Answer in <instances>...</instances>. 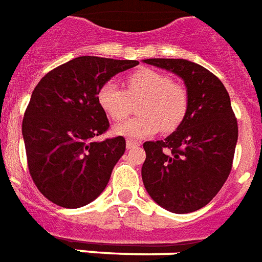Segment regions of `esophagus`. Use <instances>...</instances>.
<instances>
[{
  "label": "esophagus",
  "instance_id": "1",
  "mask_svg": "<svg viewBox=\"0 0 262 262\" xmlns=\"http://www.w3.org/2000/svg\"><path fill=\"white\" fill-rule=\"evenodd\" d=\"M137 146H139V143H137V141H133V140L126 141V147H127L129 150H130V148H135V147Z\"/></svg>",
  "mask_w": 262,
  "mask_h": 262
}]
</instances>
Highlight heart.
Wrapping results in <instances>:
<instances>
[{"instance_id": "heart-1", "label": "heart", "mask_w": 262, "mask_h": 262, "mask_svg": "<svg viewBox=\"0 0 262 262\" xmlns=\"http://www.w3.org/2000/svg\"><path fill=\"white\" fill-rule=\"evenodd\" d=\"M125 90L108 82L100 87L97 101L101 110L114 121H122L137 104L140 114L133 119L119 123L114 133L127 139H146L162 129L173 132L185 121L189 108V94L185 87L170 80L165 73L140 69L125 79Z\"/></svg>"}]
</instances>
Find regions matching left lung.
I'll use <instances>...</instances> for the list:
<instances>
[{
  "mask_svg": "<svg viewBox=\"0 0 262 262\" xmlns=\"http://www.w3.org/2000/svg\"><path fill=\"white\" fill-rule=\"evenodd\" d=\"M148 65L183 79L189 94L185 121L172 135L146 141L141 178L162 208L187 214L207 205L228 179L237 143V121L218 77L187 59L151 58Z\"/></svg>",
  "mask_w": 262,
  "mask_h": 262,
  "instance_id": "left-lung-1",
  "label": "left lung"
}]
</instances>
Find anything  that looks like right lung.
<instances>
[{"instance_id":"right-lung-1","label":"right lung","mask_w":262,"mask_h":262,"mask_svg":"<svg viewBox=\"0 0 262 262\" xmlns=\"http://www.w3.org/2000/svg\"><path fill=\"white\" fill-rule=\"evenodd\" d=\"M137 61L77 57L48 72L33 90L22 123L28 166L44 197L65 208L92 203L126 150L122 136L93 141L110 127L97 93Z\"/></svg>"}]
</instances>
